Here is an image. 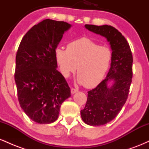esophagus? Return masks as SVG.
<instances>
[{"mask_svg": "<svg viewBox=\"0 0 149 149\" xmlns=\"http://www.w3.org/2000/svg\"><path fill=\"white\" fill-rule=\"evenodd\" d=\"M78 91V90H77V89L72 88V89H71V93L72 94V95H73V94H75V93H76V92H77Z\"/></svg>", "mask_w": 149, "mask_h": 149, "instance_id": "esophagus-1", "label": "esophagus"}]
</instances>
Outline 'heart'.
Returning <instances> with one entry per match:
<instances>
[{"label":"heart","mask_w":149,"mask_h":149,"mask_svg":"<svg viewBox=\"0 0 149 149\" xmlns=\"http://www.w3.org/2000/svg\"><path fill=\"white\" fill-rule=\"evenodd\" d=\"M55 59L62 76L68 78L77 70V82L88 88H95L105 78L113 53L107 46H100L88 38H81L55 49Z\"/></svg>","instance_id":"b5f03b06"}]
</instances>
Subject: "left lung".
Masks as SVG:
<instances>
[{
    "label": "left lung",
    "mask_w": 149,
    "mask_h": 149,
    "mask_svg": "<svg viewBox=\"0 0 149 149\" xmlns=\"http://www.w3.org/2000/svg\"><path fill=\"white\" fill-rule=\"evenodd\" d=\"M85 29L102 36L109 42L113 57L107 77L88 93L82 119L91 126L103 125L111 121L125 104L132 78V54L126 39L109 25L85 24Z\"/></svg>",
    "instance_id": "obj_1"
}]
</instances>
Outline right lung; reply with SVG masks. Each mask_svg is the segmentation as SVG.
<instances>
[{"label":"right lung","instance_id":"1","mask_svg":"<svg viewBox=\"0 0 149 149\" xmlns=\"http://www.w3.org/2000/svg\"><path fill=\"white\" fill-rule=\"evenodd\" d=\"M71 24L43 20L22 38L17 52L15 80L20 107L39 124L57 120L61 104L71 97L64 77L57 71L55 49Z\"/></svg>","mask_w":149,"mask_h":149}]
</instances>
